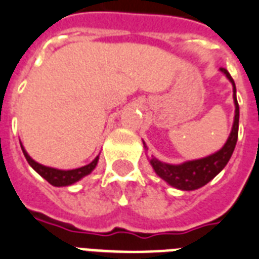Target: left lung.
Returning <instances> with one entry per match:
<instances>
[{
    "instance_id": "8db88e82",
    "label": "left lung",
    "mask_w": 259,
    "mask_h": 259,
    "mask_svg": "<svg viewBox=\"0 0 259 259\" xmlns=\"http://www.w3.org/2000/svg\"><path fill=\"white\" fill-rule=\"evenodd\" d=\"M220 72L223 74H226L227 78L232 84V92H234L232 98H234L235 104V116L232 129H231L230 136L227 138L226 144L223 145L222 149H219L212 155L202 157V159L185 161V163H181V164L163 163L156 157L149 159V163H151L152 168L155 169V172L163 181L168 183L169 186L179 189V190H197V189L205 186L226 167L227 163L230 161L231 156L234 153L235 145H236V141H238V130H239V104H238V100H236V87H235L232 77H231L227 69L220 68ZM144 148H147L145 143H144Z\"/></svg>"
}]
</instances>
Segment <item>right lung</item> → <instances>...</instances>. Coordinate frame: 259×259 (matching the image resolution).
Segmentation results:
<instances>
[{"label":"right lung","instance_id":"1","mask_svg":"<svg viewBox=\"0 0 259 259\" xmlns=\"http://www.w3.org/2000/svg\"><path fill=\"white\" fill-rule=\"evenodd\" d=\"M21 149H23V153H24L25 159L28 161V164L31 165L40 177L45 178L50 185L57 187L70 186L73 183L78 182L80 179H82V178L87 177V175H90V174L94 171L99 161V156H96L94 160L91 161L90 164L84 165V167H80V168L58 169L53 168V167H46V165L39 164L37 161L33 160L32 157L27 153V151H25L23 145H21Z\"/></svg>","mask_w":259,"mask_h":259}]
</instances>
